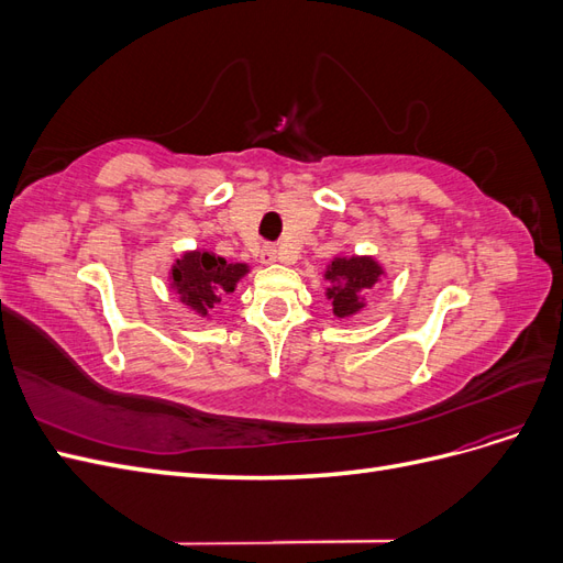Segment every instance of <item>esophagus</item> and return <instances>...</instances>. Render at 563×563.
<instances>
[{"instance_id":"1","label":"esophagus","mask_w":563,"mask_h":563,"mask_svg":"<svg viewBox=\"0 0 563 563\" xmlns=\"http://www.w3.org/2000/svg\"><path fill=\"white\" fill-rule=\"evenodd\" d=\"M261 263H265V265L277 263V246L265 244V246L261 249Z\"/></svg>"}]
</instances>
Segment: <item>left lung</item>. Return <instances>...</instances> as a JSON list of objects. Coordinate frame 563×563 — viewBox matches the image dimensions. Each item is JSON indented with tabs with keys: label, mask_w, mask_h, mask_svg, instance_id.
<instances>
[{
	"label": "left lung",
	"mask_w": 563,
	"mask_h": 563,
	"mask_svg": "<svg viewBox=\"0 0 563 563\" xmlns=\"http://www.w3.org/2000/svg\"><path fill=\"white\" fill-rule=\"evenodd\" d=\"M385 269L371 255H338L323 272V279L329 282L327 298L333 302V314L345 319L364 310V296L380 282Z\"/></svg>",
	"instance_id": "left-lung-1"
}]
</instances>
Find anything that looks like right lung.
Here are the masks:
<instances>
[{
    "instance_id": "right-lung-1",
    "label": "right lung",
    "mask_w": 563,
    "mask_h": 563,
    "mask_svg": "<svg viewBox=\"0 0 563 563\" xmlns=\"http://www.w3.org/2000/svg\"><path fill=\"white\" fill-rule=\"evenodd\" d=\"M249 275L246 263H228L211 251H187L172 265L168 282L178 294L180 302L187 305L199 317H209L225 294H234L236 284Z\"/></svg>"
}]
</instances>
